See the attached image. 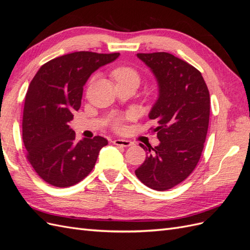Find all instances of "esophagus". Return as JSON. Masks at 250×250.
<instances>
[{"label":"esophagus","mask_w":250,"mask_h":250,"mask_svg":"<svg viewBox=\"0 0 250 250\" xmlns=\"http://www.w3.org/2000/svg\"><path fill=\"white\" fill-rule=\"evenodd\" d=\"M113 144L117 146H123V147H129L133 145V143L131 141L124 140V139H117L113 141Z\"/></svg>","instance_id":"34e87169"}]
</instances>
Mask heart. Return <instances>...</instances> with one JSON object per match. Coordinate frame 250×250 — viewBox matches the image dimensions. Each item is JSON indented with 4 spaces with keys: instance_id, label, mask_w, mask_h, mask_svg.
I'll return each mask as SVG.
<instances>
[{
    "instance_id": "heart-1",
    "label": "heart",
    "mask_w": 250,
    "mask_h": 250,
    "mask_svg": "<svg viewBox=\"0 0 250 250\" xmlns=\"http://www.w3.org/2000/svg\"><path fill=\"white\" fill-rule=\"evenodd\" d=\"M112 76L117 81V83H124V82H130L134 83V84L139 85L140 83V75L132 67L129 66H120L118 69L112 72ZM115 127L117 129H120L122 125L121 122L118 120L115 123Z\"/></svg>"
}]
</instances>
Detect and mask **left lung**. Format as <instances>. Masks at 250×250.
<instances>
[{
  "mask_svg": "<svg viewBox=\"0 0 250 250\" xmlns=\"http://www.w3.org/2000/svg\"><path fill=\"white\" fill-rule=\"evenodd\" d=\"M156 78L158 98L149 112L155 120L160 145L148 149L135 170L142 183L167 191L184 181L197 166L209 121V93L201 73L170 53H138Z\"/></svg>",
  "mask_w": 250,
  "mask_h": 250,
  "instance_id": "obj_1",
  "label": "left lung"
}]
</instances>
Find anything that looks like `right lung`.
I'll return each instance as SVG.
<instances>
[{
  "instance_id": "obj_1",
  "label": "right lung",
  "mask_w": 250,
  "mask_h": 250,
  "mask_svg": "<svg viewBox=\"0 0 250 250\" xmlns=\"http://www.w3.org/2000/svg\"><path fill=\"white\" fill-rule=\"evenodd\" d=\"M120 53L74 52L41 66L30 82L22 113V142L27 158L49 185L67 188L78 184L95 167L106 139L76 141L69 126L81 105L83 86L95 71L112 62Z\"/></svg>"
}]
</instances>
